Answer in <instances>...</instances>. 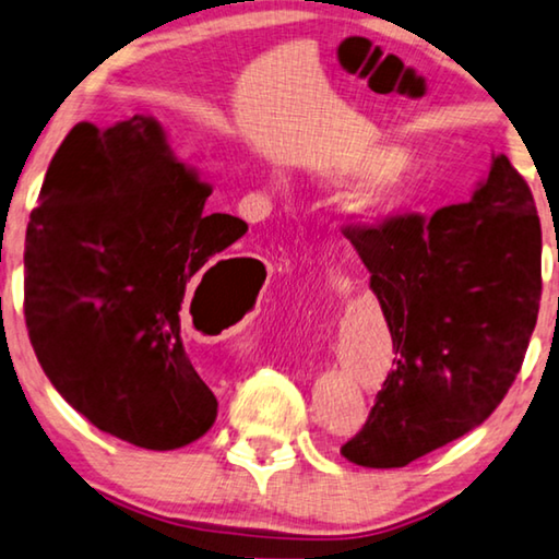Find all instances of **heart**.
<instances>
[{"label": "heart", "instance_id": "b5f03b06", "mask_svg": "<svg viewBox=\"0 0 559 559\" xmlns=\"http://www.w3.org/2000/svg\"><path fill=\"white\" fill-rule=\"evenodd\" d=\"M318 181L328 189H343L353 182L341 201V214L350 224L370 226L413 197L418 158L391 144H368L325 162L318 168Z\"/></svg>", "mask_w": 559, "mask_h": 559}]
</instances>
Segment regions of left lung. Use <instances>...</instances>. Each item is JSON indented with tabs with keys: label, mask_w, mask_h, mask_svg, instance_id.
<instances>
[{
	"label": "left lung",
	"mask_w": 559,
	"mask_h": 559,
	"mask_svg": "<svg viewBox=\"0 0 559 559\" xmlns=\"http://www.w3.org/2000/svg\"><path fill=\"white\" fill-rule=\"evenodd\" d=\"M393 338V370L341 448L405 467L477 428L520 373L543 296L535 199L504 154L467 203L348 226Z\"/></svg>",
	"instance_id": "1"
}]
</instances>
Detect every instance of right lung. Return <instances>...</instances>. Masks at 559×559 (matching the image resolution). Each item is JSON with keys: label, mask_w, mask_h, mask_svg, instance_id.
Listing matches in <instances>:
<instances>
[{"label": "right lung", "mask_w": 559, "mask_h": 559, "mask_svg": "<svg viewBox=\"0 0 559 559\" xmlns=\"http://www.w3.org/2000/svg\"><path fill=\"white\" fill-rule=\"evenodd\" d=\"M211 191L154 117L82 121L51 158L26 226L24 318L37 360L76 413L136 448H183L216 420V395L183 348V296L248 226L211 214ZM231 261L253 259L218 261L203 281Z\"/></svg>", "instance_id": "right-lung-1"}]
</instances>
